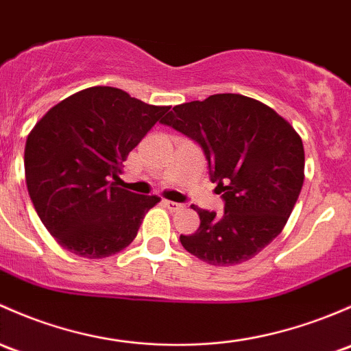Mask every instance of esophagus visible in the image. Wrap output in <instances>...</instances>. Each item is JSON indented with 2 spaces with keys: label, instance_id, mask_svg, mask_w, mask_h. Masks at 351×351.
<instances>
[{
  "label": "esophagus",
  "instance_id": "obj_1",
  "mask_svg": "<svg viewBox=\"0 0 351 351\" xmlns=\"http://www.w3.org/2000/svg\"><path fill=\"white\" fill-rule=\"evenodd\" d=\"M163 204H165L166 208H168V210H171V212H178V210H182V208H183V205H182V204H178V202L165 200Z\"/></svg>",
  "mask_w": 351,
  "mask_h": 351
}]
</instances>
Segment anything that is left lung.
I'll use <instances>...</instances> for the list:
<instances>
[{
  "mask_svg": "<svg viewBox=\"0 0 351 351\" xmlns=\"http://www.w3.org/2000/svg\"><path fill=\"white\" fill-rule=\"evenodd\" d=\"M161 123L190 136L204 149L225 208H191L200 227L180 235L190 254L212 265L252 259L282 232L304 182L301 136L264 102L215 94L175 106Z\"/></svg>",
  "mask_w": 351,
  "mask_h": 351,
  "instance_id": "obj_1",
  "label": "left lung"
}]
</instances>
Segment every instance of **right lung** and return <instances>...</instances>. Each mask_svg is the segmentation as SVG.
<instances>
[{
	"mask_svg": "<svg viewBox=\"0 0 351 351\" xmlns=\"http://www.w3.org/2000/svg\"><path fill=\"white\" fill-rule=\"evenodd\" d=\"M168 106L95 86L53 106L29 131L25 180L40 220L64 249L104 259L134 241L161 200L117 186L121 165Z\"/></svg>",
	"mask_w": 351,
	"mask_h": 351,
	"instance_id": "right-lung-1",
	"label": "right lung"
}]
</instances>
